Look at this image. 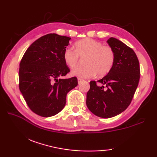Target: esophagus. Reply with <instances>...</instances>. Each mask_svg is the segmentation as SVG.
I'll list each match as a JSON object with an SVG mask.
<instances>
[{"label": "esophagus", "instance_id": "34e87169", "mask_svg": "<svg viewBox=\"0 0 157 157\" xmlns=\"http://www.w3.org/2000/svg\"><path fill=\"white\" fill-rule=\"evenodd\" d=\"M78 83H81L82 82L84 81V79L80 78H78Z\"/></svg>", "mask_w": 157, "mask_h": 157}]
</instances>
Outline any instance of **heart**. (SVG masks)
I'll return each mask as SVG.
<instances>
[{"label":"heart","mask_w":157,"mask_h":157,"mask_svg":"<svg viewBox=\"0 0 157 157\" xmlns=\"http://www.w3.org/2000/svg\"><path fill=\"white\" fill-rule=\"evenodd\" d=\"M63 59L70 68L78 65L79 57L85 58V66L78 67L72 71V75L82 78H92L96 75L105 76L112 69L115 61L114 50L109 46L92 38H84L75 43V49L66 48Z\"/></svg>","instance_id":"b5f03b06"}]
</instances>
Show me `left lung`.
<instances>
[{
	"mask_svg": "<svg viewBox=\"0 0 157 157\" xmlns=\"http://www.w3.org/2000/svg\"><path fill=\"white\" fill-rule=\"evenodd\" d=\"M107 42L115 51V64L102 79L90 82L86 96L88 109L102 118L113 117L128 107L140 76L139 61L133 49L115 38H110Z\"/></svg>",
	"mask_w": 157,
	"mask_h": 157,
	"instance_id": "obj_1",
	"label": "left lung"
}]
</instances>
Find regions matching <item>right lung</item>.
Here are the masks:
<instances>
[{
  "mask_svg": "<svg viewBox=\"0 0 157 157\" xmlns=\"http://www.w3.org/2000/svg\"><path fill=\"white\" fill-rule=\"evenodd\" d=\"M71 38L48 34L36 40L19 64V87L31 111L44 117L64 108L67 93L78 86V79H61L70 71L63 52Z\"/></svg>",
  "mask_w": 157,
  "mask_h": 157,
  "instance_id": "obj_1",
  "label": "right lung"
}]
</instances>
